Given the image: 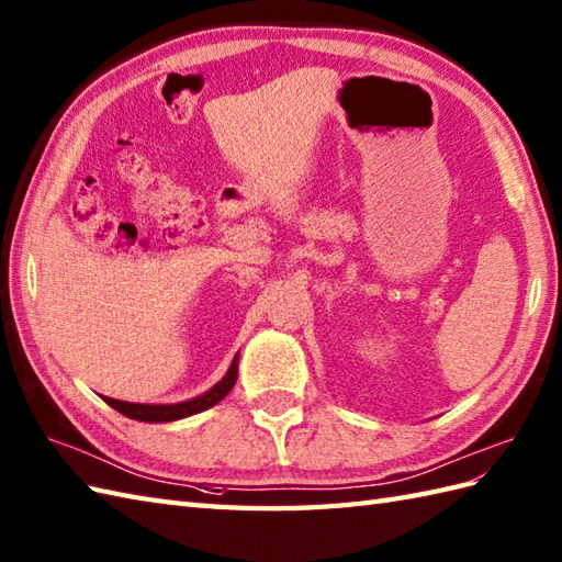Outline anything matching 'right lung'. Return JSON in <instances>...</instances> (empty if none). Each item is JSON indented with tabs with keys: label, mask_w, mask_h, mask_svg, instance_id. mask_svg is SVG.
Here are the masks:
<instances>
[{
	"label": "right lung",
	"mask_w": 562,
	"mask_h": 562,
	"mask_svg": "<svg viewBox=\"0 0 562 562\" xmlns=\"http://www.w3.org/2000/svg\"><path fill=\"white\" fill-rule=\"evenodd\" d=\"M234 383H237V357H234L227 375L222 378V381L215 387H211L205 395L189 400V402H179V404H134V402H120V400H112V397H102V400L120 414L128 416V419L153 422V424L177 422V419H184V416L199 414L207 407H213V404H217L222 397L229 393Z\"/></svg>",
	"instance_id": "right-lung-1"
}]
</instances>
